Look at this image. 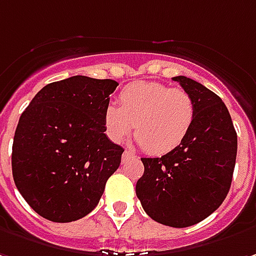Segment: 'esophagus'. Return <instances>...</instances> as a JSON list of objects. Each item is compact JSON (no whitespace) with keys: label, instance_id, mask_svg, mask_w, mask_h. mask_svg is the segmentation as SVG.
Wrapping results in <instances>:
<instances>
[{"label":"esophagus","instance_id":"obj_1","mask_svg":"<svg viewBox=\"0 0 256 256\" xmlns=\"http://www.w3.org/2000/svg\"><path fill=\"white\" fill-rule=\"evenodd\" d=\"M137 156L134 154V153H132V152H128V150H126L124 153H123V156H122V162L123 163H128V160H136Z\"/></svg>","mask_w":256,"mask_h":256}]
</instances>
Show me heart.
<instances>
[{
	"label": "heart",
	"mask_w": 256,
	"mask_h": 256,
	"mask_svg": "<svg viewBox=\"0 0 256 256\" xmlns=\"http://www.w3.org/2000/svg\"><path fill=\"white\" fill-rule=\"evenodd\" d=\"M119 106L103 110V128L114 143H122L134 128L140 144L152 154H166L187 137L196 118V104L181 88L152 80L122 89Z\"/></svg>",
	"instance_id": "1"
}]
</instances>
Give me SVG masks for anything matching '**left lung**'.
I'll list each match as a JSON object with an SVG mask.
<instances>
[{
    "label": "left lung",
    "mask_w": 256,
    "mask_h": 256,
    "mask_svg": "<svg viewBox=\"0 0 256 256\" xmlns=\"http://www.w3.org/2000/svg\"><path fill=\"white\" fill-rule=\"evenodd\" d=\"M172 80L190 93L196 118L187 137L170 153L142 158L136 184L146 214L163 225L184 228L211 216L226 197L236 158V132L220 96L187 76Z\"/></svg>",
    "instance_id": "obj_1"
}]
</instances>
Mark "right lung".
<instances>
[{
    "mask_svg": "<svg viewBox=\"0 0 256 256\" xmlns=\"http://www.w3.org/2000/svg\"><path fill=\"white\" fill-rule=\"evenodd\" d=\"M118 84L80 75L52 82L21 114L14 136L12 177L40 216L70 222L98 206L124 152L103 128V110Z\"/></svg>",
    "mask_w": 256,
    "mask_h": 256,
    "instance_id": "1",
    "label": "right lung"
}]
</instances>
